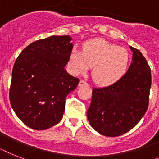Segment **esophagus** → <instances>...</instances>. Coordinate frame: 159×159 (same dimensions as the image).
<instances>
[{"label":"esophagus","instance_id":"1","mask_svg":"<svg viewBox=\"0 0 159 159\" xmlns=\"http://www.w3.org/2000/svg\"><path fill=\"white\" fill-rule=\"evenodd\" d=\"M88 86V83L85 82L84 80H81L79 82V86Z\"/></svg>","mask_w":159,"mask_h":159}]
</instances>
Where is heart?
<instances>
[{
  "instance_id": "heart-1",
  "label": "heart",
  "mask_w": 159,
  "mask_h": 159,
  "mask_svg": "<svg viewBox=\"0 0 159 159\" xmlns=\"http://www.w3.org/2000/svg\"><path fill=\"white\" fill-rule=\"evenodd\" d=\"M130 55L127 49L102 39L86 41L82 52L73 49L69 60L73 73L86 72L92 66V77L99 85H109L120 79L127 71Z\"/></svg>"
}]
</instances>
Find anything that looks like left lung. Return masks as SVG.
Instances as JSON below:
<instances>
[{"label":"left lung","instance_id":"1","mask_svg":"<svg viewBox=\"0 0 159 159\" xmlns=\"http://www.w3.org/2000/svg\"><path fill=\"white\" fill-rule=\"evenodd\" d=\"M133 60L128 71L110 86L94 88L87 118L92 128L107 137L131 130L146 112L151 70L138 49L130 47Z\"/></svg>","mask_w":159,"mask_h":159}]
</instances>
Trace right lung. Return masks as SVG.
Instances as JSON below:
<instances>
[{"label": "right lung", "mask_w": 159, "mask_h": 159, "mask_svg": "<svg viewBox=\"0 0 159 159\" xmlns=\"http://www.w3.org/2000/svg\"><path fill=\"white\" fill-rule=\"evenodd\" d=\"M69 35L50 36L28 45L16 59L9 100L22 122L35 130L57 125L63 117L65 98L80 80L65 69L73 49Z\"/></svg>", "instance_id": "right-lung-1"}]
</instances>
